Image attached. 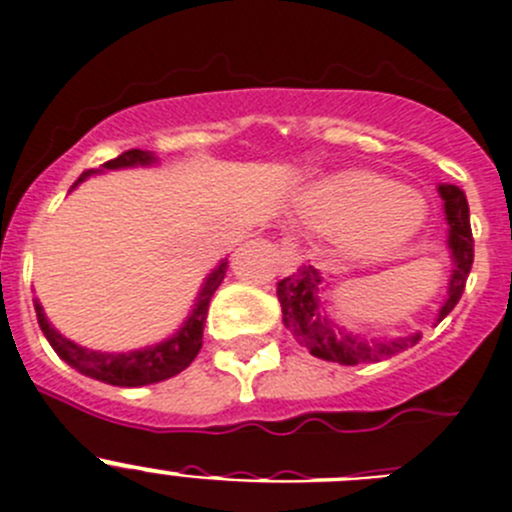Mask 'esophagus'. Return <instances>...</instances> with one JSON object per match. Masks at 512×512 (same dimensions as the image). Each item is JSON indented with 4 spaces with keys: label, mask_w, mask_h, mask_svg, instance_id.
<instances>
[{
    "label": "esophagus",
    "mask_w": 512,
    "mask_h": 512,
    "mask_svg": "<svg viewBox=\"0 0 512 512\" xmlns=\"http://www.w3.org/2000/svg\"><path fill=\"white\" fill-rule=\"evenodd\" d=\"M300 252H297V247L292 245V242H282V262H285V267L290 272H295L297 267H300Z\"/></svg>",
    "instance_id": "esophagus-1"
}]
</instances>
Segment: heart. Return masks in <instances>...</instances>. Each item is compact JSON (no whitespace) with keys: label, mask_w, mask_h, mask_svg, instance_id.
<instances>
[{"label":"heart","mask_w":512,"mask_h":512,"mask_svg":"<svg viewBox=\"0 0 512 512\" xmlns=\"http://www.w3.org/2000/svg\"><path fill=\"white\" fill-rule=\"evenodd\" d=\"M300 212L310 225L335 230V247L352 262H382L410 245L428 220L423 197L365 170L337 172L307 187Z\"/></svg>","instance_id":"1"}]
</instances>
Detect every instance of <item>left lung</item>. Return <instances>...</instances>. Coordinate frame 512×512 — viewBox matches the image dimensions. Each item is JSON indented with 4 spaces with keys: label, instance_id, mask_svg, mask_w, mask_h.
<instances>
[{
    "label": "left lung",
    "instance_id": "1",
    "mask_svg": "<svg viewBox=\"0 0 512 512\" xmlns=\"http://www.w3.org/2000/svg\"><path fill=\"white\" fill-rule=\"evenodd\" d=\"M438 195L443 197L450 250L448 295L435 317L440 322L458 305L465 290V280H468L470 265H473V232H470V210L465 192L458 185L440 182ZM325 292V277L312 265L300 267L295 275L277 282L282 322L295 335V340L310 350V355L327 362H340V365H365V362L388 360V357L418 345L420 332L400 337H367L342 325L337 317L327 315Z\"/></svg>",
    "mask_w": 512,
    "mask_h": 512
}]
</instances>
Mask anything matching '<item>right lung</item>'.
I'll return each mask as SVG.
<instances>
[{
	"label": "right lung",
	"instance_id": "1",
	"mask_svg": "<svg viewBox=\"0 0 512 512\" xmlns=\"http://www.w3.org/2000/svg\"><path fill=\"white\" fill-rule=\"evenodd\" d=\"M155 165H160V157H157L155 152L130 150L124 152V155H119L117 160L104 162L99 170L82 172V177L74 182L72 190L82 185L84 180H89V177L102 175V172ZM225 272L227 257H222V260L212 267L210 275L205 277V282H202L190 315L185 317V322H182L170 337L155 342V345H145L127 352H102L77 345V342L64 337L62 332L47 320L42 302H39L37 297H34V310H37V322L39 327H42L47 342L69 367H74V370L82 372V375L92 377V380L117 385V388H142V385H155V382L167 380V377H175L177 372H182L192 360H195L197 352H200L202 347V330H205L207 307H210V300L212 295H215L217 287H220V282L225 280Z\"/></svg>",
	"mask_w": 512,
	"mask_h": 512
}]
</instances>
